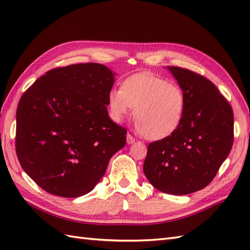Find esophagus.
<instances>
[{
  "mask_svg": "<svg viewBox=\"0 0 250 250\" xmlns=\"http://www.w3.org/2000/svg\"><path fill=\"white\" fill-rule=\"evenodd\" d=\"M134 142H135L134 138L132 137L131 134L128 133V134H127V144H128V145H131V144H133Z\"/></svg>",
  "mask_w": 250,
  "mask_h": 250,
  "instance_id": "1",
  "label": "esophagus"
}]
</instances>
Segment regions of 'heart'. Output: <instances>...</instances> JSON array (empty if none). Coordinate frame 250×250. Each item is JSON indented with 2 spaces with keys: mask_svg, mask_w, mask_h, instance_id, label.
I'll list each match as a JSON object with an SVG mask.
<instances>
[{
  "mask_svg": "<svg viewBox=\"0 0 250 250\" xmlns=\"http://www.w3.org/2000/svg\"><path fill=\"white\" fill-rule=\"evenodd\" d=\"M134 107L135 127L147 140L158 141L177 130L186 111V95L177 84L148 73L127 77L107 95L109 117L123 122Z\"/></svg>",
  "mask_w": 250,
  "mask_h": 250,
  "instance_id": "obj_1",
  "label": "heart"
}]
</instances>
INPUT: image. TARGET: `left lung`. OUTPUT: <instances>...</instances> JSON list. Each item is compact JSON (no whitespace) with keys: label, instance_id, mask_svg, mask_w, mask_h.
Masks as SVG:
<instances>
[{"label":"left lung","instance_id":"obj_1","mask_svg":"<svg viewBox=\"0 0 250 250\" xmlns=\"http://www.w3.org/2000/svg\"><path fill=\"white\" fill-rule=\"evenodd\" d=\"M167 69L186 95L185 116L170 137L149 144L143 169L158 191L187 195L206 188L229 156L233 113L213 82L190 70Z\"/></svg>","mask_w":250,"mask_h":250}]
</instances>
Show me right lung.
Returning a JSON list of instances; mask_svg holds the SVG:
<instances>
[{
	"label": "right lung",
	"mask_w": 250,
	"mask_h": 250,
	"mask_svg": "<svg viewBox=\"0 0 250 250\" xmlns=\"http://www.w3.org/2000/svg\"><path fill=\"white\" fill-rule=\"evenodd\" d=\"M115 78L104 64H72L47 72L21 96L17 155L44 191L65 198L89 193L125 146L127 131L107 110Z\"/></svg>",
	"instance_id": "add662e5"
}]
</instances>
